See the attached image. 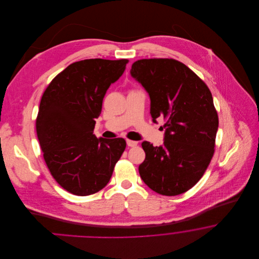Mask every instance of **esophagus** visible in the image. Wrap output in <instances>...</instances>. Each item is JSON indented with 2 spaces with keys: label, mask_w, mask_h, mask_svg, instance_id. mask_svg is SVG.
I'll use <instances>...</instances> for the list:
<instances>
[{
  "label": "esophagus",
  "mask_w": 259,
  "mask_h": 259,
  "mask_svg": "<svg viewBox=\"0 0 259 259\" xmlns=\"http://www.w3.org/2000/svg\"><path fill=\"white\" fill-rule=\"evenodd\" d=\"M138 145V142L136 141H131V140H127V146L128 147H131V148H134Z\"/></svg>",
  "instance_id": "esophagus-1"
}]
</instances>
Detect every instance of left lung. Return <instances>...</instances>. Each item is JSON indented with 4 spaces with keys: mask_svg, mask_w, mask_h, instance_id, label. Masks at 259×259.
<instances>
[{
    "mask_svg": "<svg viewBox=\"0 0 259 259\" xmlns=\"http://www.w3.org/2000/svg\"><path fill=\"white\" fill-rule=\"evenodd\" d=\"M130 74L148 93L152 121L165 119L163 145L142 143L146 159L140 176L156 193L182 194L197 184L213 155L219 117L211 93L197 74L174 59L138 60Z\"/></svg>",
    "mask_w": 259,
    "mask_h": 259,
    "instance_id": "1",
    "label": "left lung"
}]
</instances>
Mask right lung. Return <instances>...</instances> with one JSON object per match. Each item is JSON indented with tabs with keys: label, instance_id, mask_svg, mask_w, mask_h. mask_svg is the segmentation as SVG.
Returning a JSON list of instances; mask_svg holds the SVG:
<instances>
[{
	"label": "right lung",
	"instance_id": "add662e5",
	"mask_svg": "<svg viewBox=\"0 0 259 259\" xmlns=\"http://www.w3.org/2000/svg\"><path fill=\"white\" fill-rule=\"evenodd\" d=\"M127 59L74 62L44 92L36 128L52 177L70 193L87 196L104 188L126 148L122 138L93 134L107 90L124 73Z\"/></svg>",
	"mask_w": 259,
	"mask_h": 259
}]
</instances>
